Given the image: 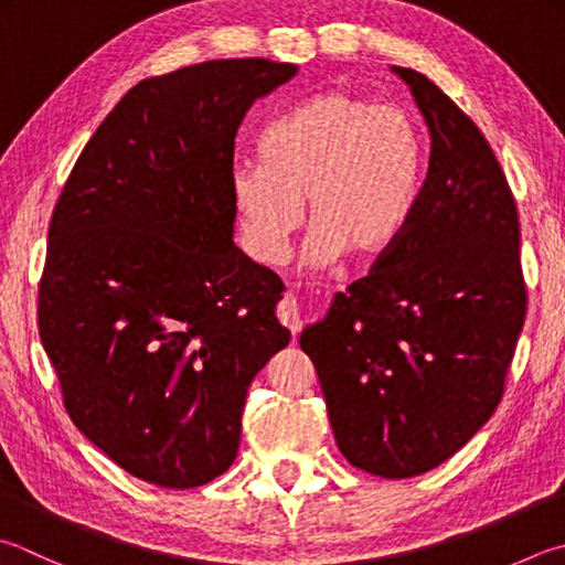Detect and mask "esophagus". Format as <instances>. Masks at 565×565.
Wrapping results in <instances>:
<instances>
[{
	"label": "esophagus",
	"mask_w": 565,
	"mask_h": 565,
	"mask_svg": "<svg viewBox=\"0 0 565 565\" xmlns=\"http://www.w3.org/2000/svg\"><path fill=\"white\" fill-rule=\"evenodd\" d=\"M278 317L280 322L290 329L292 334H300L302 329V322H305V315H302V307L300 302H297L295 295H285L280 300V307H278Z\"/></svg>",
	"instance_id": "obj_1"
}]
</instances>
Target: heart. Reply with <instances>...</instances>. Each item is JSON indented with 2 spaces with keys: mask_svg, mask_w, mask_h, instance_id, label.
<instances>
[{
  "mask_svg": "<svg viewBox=\"0 0 565 565\" xmlns=\"http://www.w3.org/2000/svg\"><path fill=\"white\" fill-rule=\"evenodd\" d=\"M260 162L231 172V201L248 250L278 263L305 218L310 265L351 253L376 258L396 246L418 209L428 150L398 105L324 90L273 120L258 137Z\"/></svg>",
  "mask_w": 565,
  "mask_h": 565,
  "instance_id": "obj_1",
  "label": "heart"
}]
</instances>
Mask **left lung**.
<instances>
[{
	"label": "left lung",
	"mask_w": 565,
	"mask_h": 565,
	"mask_svg": "<svg viewBox=\"0 0 565 565\" xmlns=\"http://www.w3.org/2000/svg\"><path fill=\"white\" fill-rule=\"evenodd\" d=\"M430 132L428 179L396 246L305 327L339 450L406 480L489 420L526 317L519 216L492 147L438 85L393 66Z\"/></svg>",
	"instance_id": "obj_1"
}]
</instances>
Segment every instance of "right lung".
Here are the masks:
<instances>
[{
  "label": "right lung",
  "instance_id": "obj_1",
  "mask_svg": "<svg viewBox=\"0 0 565 565\" xmlns=\"http://www.w3.org/2000/svg\"><path fill=\"white\" fill-rule=\"evenodd\" d=\"M295 73L226 58L137 83L53 209L41 344L71 420L137 480L226 472L250 381L290 342L285 285L233 243L231 172L243 115Z\"/></svg>",
  "mask_w": 565,
  "mask_h": 565
}]
</instances>
